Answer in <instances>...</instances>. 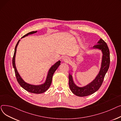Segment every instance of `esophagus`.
Segmentation results:
<instances>
[{
	"instance_id": "obj_1",
	"label": "esophagus",
	"mask_w": 121,
	"mask_h": 121,
	"mask_svg": "<svg viewBox=\"0 0 121 121\" xmlns=\"http://www.w3.org/2000/svg\"><path fill=\"white\" fill-rule=\"evenodd\" d=\"M63 60L66 62H68L70 61V59L69 58L67 57V56H65V57H64L63 58Z\"/></svg>"
}]
</instances>
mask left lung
<instances>
[{
	"instance_id": "8db88e82",
	"label": "left lung",
	"mask_w": 121,
	"mask_h": 121,
	"mask_svg": "<svg viewBox=\"0 0 121 121\" xmlns=\"http://www.w3.org/2000/svg\"><path fill=\"white\" fill-rule=\"evenodd\" d=\"M97 43L93 47L101 50L103 56L100 72L95 80L86 86L80 87L76 86L74 83L71 75H69V86L70 89L73 94L78 96H87L97 91L102 86L105 75L109 68L110 65V53L108 45L102 39H100Z\"/></svg>"
}]
</instances>
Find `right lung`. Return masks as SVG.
I'll return each mask as SVG.
<instances>
[{
    "instance_id": "1",
    "label": "right lung",
    "mask_w": 121,
    "mask_h": 121,
    "mask_svg": "<svg viewBox=\"0 0 121 121\" xmlns=\"http://www.w3.org/2000/svg\"><path fill=\"white\" fill-rule=\"evenodd\" d=\"M37 31H32L31 32H29L24 35V36H23L21 38H24L26 36H27L28 35H30V34H33L34 33H35ZM20 40H19L17 42V44H16V46L15 47V52H14L13 56V60H12V62H13V66L14 68V70H15V75L16 77L17 78V80L18 82V83L20 84V86L22 87L23 89L26 90V91L30 92V93H35V94H40L42 93H43V92H45L49 88L52 82V77L53 75L55 72V71L59 67V66L60 65V61H58V62H56L54 65H53L50 69H49V71L48 72V74L47 77V79L46 80L43 84L39 85V86H34V85H32L28 84L26 82H25L21 78L19 75L17 71V70L16 65H15V56H16V51H17V47L18 45V44L19 43Z\"/></svg>"
}]
</instances>
